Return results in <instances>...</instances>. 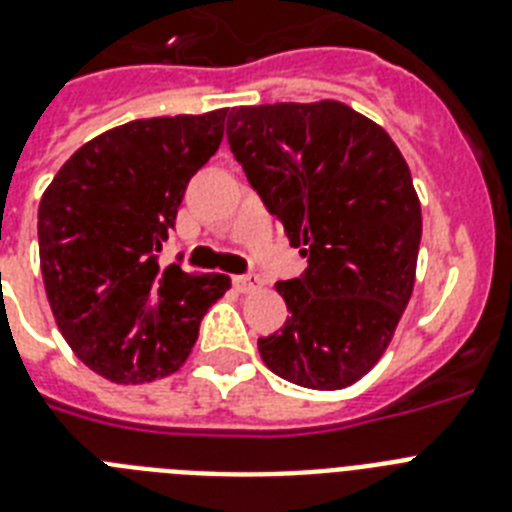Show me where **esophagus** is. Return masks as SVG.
Masks as SVG:
<instances>
[{"instance_id":"34e87169","label":"esophagus","mask_w":512,"mask_h":512,"mask_svg":"<svg viewBox=\"0 0 512 512\" xmlns=\"http://www.w3.org/2000/svg\"><path fill=\"white\" fill-rule=\"evenodd\" d=\"M233 287L239 289V292H255V289H260V279H257L255 273L233 276Z\"/></svg>"}]
</instances>
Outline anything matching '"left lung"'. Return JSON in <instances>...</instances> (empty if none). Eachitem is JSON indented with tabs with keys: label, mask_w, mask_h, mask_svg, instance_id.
Instances as JSON below:
<instances>
[{
	"label": "left lung",
	"mask_w": 512,
	"mask_h": 512,
	"mask_svg": "<svg viewBox=\"0 0 512 512\" xmlns=\"http://www.w3.org/2000/svg\"><path fill=\"white\" fill-rule=\"evenodd\" d=\"M228 143L249 185L308 257L279 281L281 332L257 340L273 374L313 390L361 380L393 340L422 236L412 172L390 135L345 103L239 106Z\"/></svg>",
	"instance_id": "8db88e82"
}]
</instances>
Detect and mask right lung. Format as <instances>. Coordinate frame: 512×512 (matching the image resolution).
<instances>
[{
    "mask_svg": "<svg viewBox=\"0 0 512 512\" xmlns=\"http://www.w3.org/2000/svg\"><path fill=\"white\" fill-rule=\"evenodd\" d=\"M228 108L135 119L84 143L39 201V263L60 335L119 385L177 372L223 273L159 268L185 185L223 140Z\"/></svg>",
    "mask_w": 512,
    "mask_h": 512,
    "instance_id": "obj_1",
    "label": "right lung"
}]
</instances>
